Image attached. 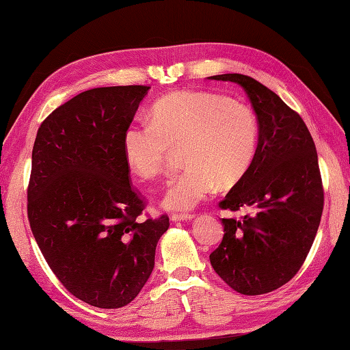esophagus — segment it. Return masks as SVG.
I'll list each match as a JSON object with an SVG mask.
<instances>
[{"label":"esophagus","mask_w":350,"mask_h":350,"mask_svg":"<svg viewBox=\"0 0 350 350\" xmlns=\"http://www.w3.org/2000/svg\"><path fill=\"white\" fill-rule=\"evenodd\" d=\"M194 219L192 213H173L171 215V221H191Z\"/></svg>","instance_id":"obj_1"}]
</instances>
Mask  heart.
Listing matches in <instances>:
<instances>
[{
	"label": "heart",
	"instance_id": "1",
	"mask_svg": "<svg viewBox=\"0 0 350 350\" xmlns=\"http://www.w3.org/2000/svg\"><path fill=\"white\" fill-rule=\"evenodd\" d=\"M258 120L250 105L212 92H177L154 103L150 122L129 124L123 152L143 179L165 174L176 148L187 167L168 183L163 206L196 207L215 187L232 188L256 158Z\"/></svg>",
	"mask_w": 350,
	"mask_h": 350
}]
</instances>
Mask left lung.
Wrapping results in <instances>:
<instances>
[{
	"instance_id": "8db88e82",
	"label": "left lung",
	"mask_w": 350,
	"mask_h": 350,
	"mask_svg": "<svg viewBox=\"0 0 350 350\" xmlns=\"http://www.w3.org/2000/svg\"><path fill=\"white\" fill-rule=\"evenodd\" d=\"M211 79L239 84L258 120L252 165L219 202L221 209L247 213L222 218L226 233L211 263L236 292L269 293L301 269L321 224L323 187L316 146L301 116L254 78L224 73Z\"/></svg>"
}]
</instances>
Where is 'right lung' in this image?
Here are the masks:
<instances>
[{
    "mask_svg": "<svg viewBox=\"0 0 350 350\" xmlns=\"http://www.w3.org/2000/svg\"><path fill=\"white\" fill-rule=\"evenodd\" d=\"M147 85L79 93L42 122L33 147L28 221L46 263L78 299L120 308L154 267L170 219L138 221L146 202L131 185L123 135Z\"/></svg>",
    "mask_w": 350,
    "mask_h": 350,
    "instance_id": "1",
    "label": "right lung"
}]
</instances>
